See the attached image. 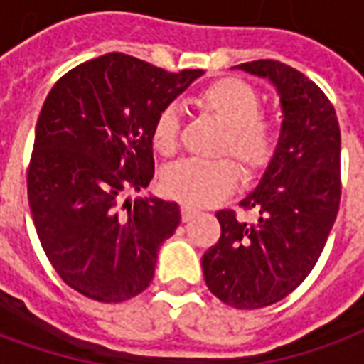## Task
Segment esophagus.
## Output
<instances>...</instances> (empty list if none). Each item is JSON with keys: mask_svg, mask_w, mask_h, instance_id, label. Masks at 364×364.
<instances>
[{"mask_svg": "<svg viewBox=\"0 0 364 364\" xmlns=\"http://www.w3.org/2000/svg\"><path fill=\"white\" fill-rule=\"evenodd\" d=\"M197 213H198V210L195 208V206L181 205V216H183V220H185V222L191 220V218H193V216H195Z\"/></svg>", "mask_w": 364, "mask_h": 364, "instance_id": "34e87169", "label": "esophagus"}]
</instances>
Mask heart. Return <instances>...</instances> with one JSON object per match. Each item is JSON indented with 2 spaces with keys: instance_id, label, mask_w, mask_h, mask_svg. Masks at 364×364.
<instances>
[{
  "instance_id": "1",
  "label": "heart",
  "mask_w": 364,
  "mask_h": 364,
  "mask_svg": "<svg viewBox=\"0 0 364 364\" xmlns=\"http://www.w3.org/2000/svg\"><path fill=\"white\" fill-rule=\"evenodd\" d=\"M200 111L213 114L226 127L220 151L232 154L247 171H261L277 150L279 127L273 114L261 111V95L250 83L224 77L206 85L195 99ZM181 112L177 105H166L151 124V146L161 156L179 148ZM240 179L232 159H183L164 169L161 189L187 205H210L234 191Z\"/></svg>"
}]
</instances>
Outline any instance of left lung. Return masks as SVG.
Masks as SVG:
<instances>
[{
  "label": "left lung",
  "mask_w": 364,
  "mask_h": 364,
  "mask_svg": "<svg viewBox=\"0 0 364 364\" xmlns=\"http://www.w3.org/2000/svg\"><path fill=\"white\" fill-rule=\"evenodd\" d=\"M234 68L273 85L284 119L257 187L240 200L257 220L218 210L220 240L203 255V273L224 304L253 310L296 289L328 242L341 198V132L326 93L298 70L277 60Z\"/></svg>",
  "instance_id": "1"
}]
</instances>
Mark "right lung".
<instances>
[{
  "label": "right lung",
  "mask_w": 364,
  "mask_h": 364,
  "mask_svg": "<svg viewBox=\"0 0 364 364\" xmlns=\"http://www.w3.org/2000/svg\"><path fill=\"white\" fill-rule=\"evenodd\" d=\"M203 70L171 74L120 52L83 62L52 87L35 130L28 206L46 257L97 302L148 289L177 203L140 193L154 177L151 124Z\"/></svg>",
  "instance_id": "1"
}]
</instances>
